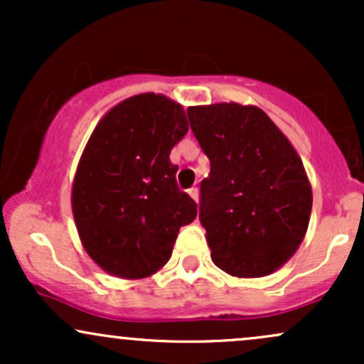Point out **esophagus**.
I'll return each instance as SVG.
<instances>
[{
	"mask_svg": "<svg viewBox=\"0 0 364 364\" xmlns=\"http://www.w3.org/2000/svg\"><path fill=\"white\" fill-rule=\"evenodd\" d=\"M188 193H190V196L191 198L195 200V202H198V196H200V193H198V188H190V190H188Z\"/></svg>",
	"mask_w": 364,
	"mask_h": 364,
	"instance_id": "obj_1",
	"label": "esophagus"
}]
</instances>
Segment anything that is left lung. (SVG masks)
Wrapping results in <instances>:
<instances>
[{"label":"left lung","instance_id":"obj_1","mask_svg":"<svg viewBox=\"0 0 364 364\" xmlns=\"http://www.w3.org/2000/svg\"><path fill=\"white\" fill-rule=\"evenodd\" d=\"M210 161L200 185V223L212 262L235 277H263L306 235L311 186L298 152L262 109L236 102L188 107Z\"/></svg>","mask_w":364,"mask_h":364}]
</instances>
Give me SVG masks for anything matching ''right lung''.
Segmentation results:
<instances>
[{
    "mask_svg": "<svg viewBox=\"0 0 364 364\" xmlns=\"http://www.w3.org/2000/svg\"><path fill=\"white\" fill-rule=\"evenodd\" d=\"M188 132L181 104L140 94L119 102L92 132L72 188L82 245L107 274L144 279L168 263L196 203L178 188L169 154Z\"/></svg>",
    "mask_w": 364,
    "mask_h": 364,
    "instance_id": "add662e5",
    "label": "right lung"
}]
</instances>
